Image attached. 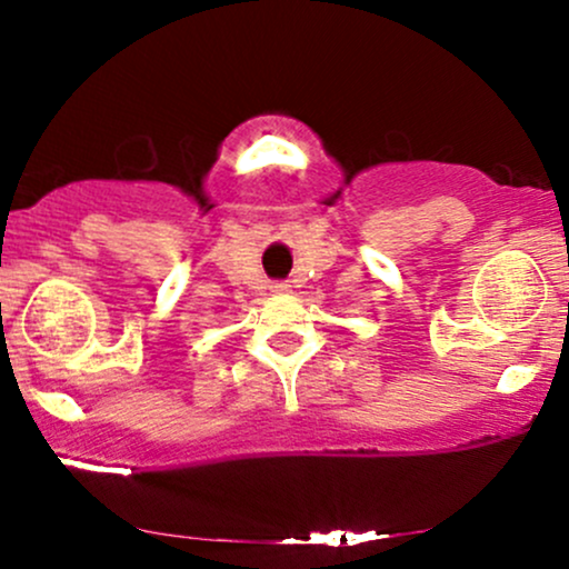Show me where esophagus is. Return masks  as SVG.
<instances>
[{
    "label": "esophagus",
    "mask_w": 569,
    "mask_h": 569,
    "mask_svg": "<svg viewBox=\"0 0 569 569\" xmlns=\"http://www.w3.org/2000/svg\"><path fill=\"white\" fill-rule=\"evenodd\" d=\"M272 291H276V293H289V283H276V286H272Z\"/></svg>",
    "instance_id": "34e87169"
}]
</instances>
